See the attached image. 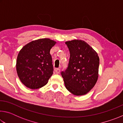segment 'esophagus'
Masks as SVG:
<instances>
[{
	"instance_id": "1",
	"label": "esophagus",
	"mask_w": 123,
	"mask_h": 123,
	"mask_svg": "<svg viewBox=\"0 0 123 123\" xmlns=\"http://www.w3.org/2000/svg\"><path fill=\"white\" fill-rule=\"evenodd\" d=\"M55 72L57 74H59L60 72V69H59V68H55Z\"/></svg>"
}]
</instances>
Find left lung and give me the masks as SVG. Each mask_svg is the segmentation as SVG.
Segmentation results:
<instances>
[{
  "label": "left lung",
  "mask_w": 123,
  "mask_h": 123,
  "mask_svg": "<svg viewBox=\"0 0 123 123\" xmlns=\"http://www.w3.org/2000/svg\"><path fill=\"white\" fill-rule=\"evenodd\" d=\"M65 43L70 52L68 67L61 72L66 88L75 95L86 94L98 80L99 57L84 41L74 39Z\"/></svg>",
  "instance_id": "obj_1"
}]
</instances>
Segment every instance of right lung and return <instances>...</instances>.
Segmentation results:
<instances>
[{
  "label": "right lung",
  "instance_id": "obj_1",
  "mask_svg": "<svg viewBox=\"0 0 123 123\" xmlns=\"http://www.w3.org/2000/svg\"><path fill=\"white\" fill-rule=\"evenodd\" d=\"M56 42L49 38L32 41L18 53L16 70L20 81L31 89L45 86L53 74L50 50Z\"/></svg>",
  "mask_w": 123,
  "mask_h": 123
}]
</instances>
